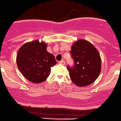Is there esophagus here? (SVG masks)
Returning <instances> with one entry per match:
<instances>
[{
    "instance_id": "34e87169",
    "label": "esophagus",
    "mask_w": 121,
    "mask_h": 121,
    "mask_svg": "<svg viewBox=\"0 0 121 121\" xmlns=\"http://www.w3.org/2000/svg\"><path fill=\"white\" fill-rule=\"evenodd\" d=\"M59 64H62V65H64L65 64V61L64 60H62L59 61Z\"/></svg>"
}]
</instances>
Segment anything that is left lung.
Segmentation results:
<instances>
[{
    "label": "left lung",
    "instance_id": "8db88e82",
    "mask_svg": "<svg viewBox=\"0 0 121 121\" xmlns=\"http://www.w3.org/2000/svg\"><path fill=\"white\" fill-rule=\"evenodd\" d=\"M74 60L73 67L67 65L71 79L79 87L94 82L101 70V58L94 45L84 40H79L70 51Z\"/></svg>",
    "mask_w": 121,
    "mask_h": 121
}]
</instances>
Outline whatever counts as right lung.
I'll list each match as a JSON object with an SVG mask.
<instances>
[{
	"label": "right lung",
	"mask_w": 121,
	"mask_h": 121,
	"mask_svg": "<svg viewBox=\"0 0 121 121\" xmlns=\"http://www.w3.org/2000/svg\"><path fill=\"white\" fill-rule=\"evenodd\" d=\"M16 63L19 71L29 81L40 83L48 77L51 67L57 64L46 50V44L38 40L25 43L17 52Z\"/></svg>",
	"instance_id": "add662e5"
}]
</instances>
